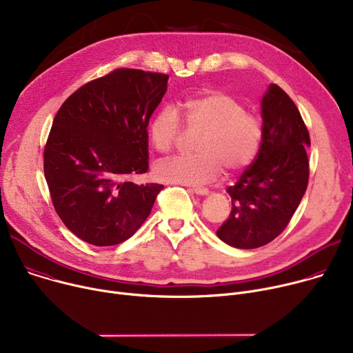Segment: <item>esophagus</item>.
<instances>
[{"mask_svg":"<svg viewBox=\"0 0 353 353\" xmlns=\"http://www.w3.org/2000/svg\"><path fill=\"white\" fill-rule=\"evenodd\" d=\"M189 191H192L194 194H196V195H201V196H205V195H208L209 194V189L208 188H191L189 189Z\"/></svg>","mask_w":353,"mask_h":353,"instance_id":"obj_1","label":"esophagus"}]
</instances>
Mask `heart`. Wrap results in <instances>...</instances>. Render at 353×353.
<instances>
[{
	"label": "heart",
	"instance_id": "heart-1",
	"mask_svg": "<svg viewBox=\"0 0 353 353\" xmlns=\"http://www.w3.org/2000/svg\"><path fill=\"white\" fill-rule=\"evenodd\" d=\"M182 117L188 128L199 130L196 154L176 155L161 161L155 175L165 182L199 185L249 167L257 157L263 140L260 119L246 112L229 93L210 90L182 103ZM181 132V119L171 105L162 107L150 123V140L159 152H168Z\"/></svg>",
	"mask_w": 353,
	"mask_h": 353
}]
</instances>
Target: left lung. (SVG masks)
Listing matches in <instances>:
<instances>
[{"instance_id":"8db88e82","label":"left lung","mask_w":353,"mask_h":353,"mask_svg":"<svg viewBox=\"0 0 353 353\" xmlns=\"http://www.w3.org/2000/svg\"><path fill=\"white\" fill-rule=\"evenodd\" d=\"M263 140L253 164L228 188L232 210L216 234L236 249H257L290 223L308 185L305 123L290 96L270 85L261 100Z\"/></svg>"}]
</instances>
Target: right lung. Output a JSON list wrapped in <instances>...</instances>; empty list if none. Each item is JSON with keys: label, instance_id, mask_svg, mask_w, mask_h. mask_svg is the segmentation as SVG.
<instances>
[{"label": "right lung", "instance_id": "1", "mask_svg": "<svg viewBox=\"0 0 353 353\" xmlns=\"http://www.w3.org/2000/svg\"><path fill=\"white\" fill-rule=\"evenodd\" d=\"M168 74L116 69L70 94L53 119L43 172L65 226L93 246L131 237L164 185L130 181L148 170V123Z\"/></svg>", "mask_w": 353, "mask_h": 353}]
</instances>
